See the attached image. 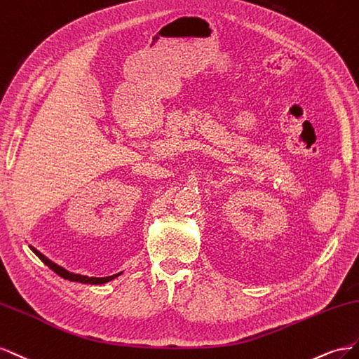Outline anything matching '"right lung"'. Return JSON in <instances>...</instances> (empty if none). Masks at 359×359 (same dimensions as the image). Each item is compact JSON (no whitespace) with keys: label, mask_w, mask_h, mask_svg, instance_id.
<instances>
[{"label":"right lung","mask_w":359,"mask_h":359,"mask_svg":"<svg viewBox=\"0 0 359 359\" xmlns=\"http://www.w3.org/2000/svg\"><path fill=\"white\" fill-rule=\"evenodd\" d=\"M32 248V251L37 255V257L42 260L49 269H53L57 275H60L61 278H65V280H69V281H78V283H84V284H104V283H108V281H111V280H114L116 276H118L120 273H117V275H111V276H104V278H96V276H86V275H79V273H74V272H69V271H66L65 268H61V266H58V264H55L54 262H50L49 259H46L45 255L42 254V252H39L36 248H33V247H29Z\"/></svg>","instance_id":"add662e5"}]
</instances>
